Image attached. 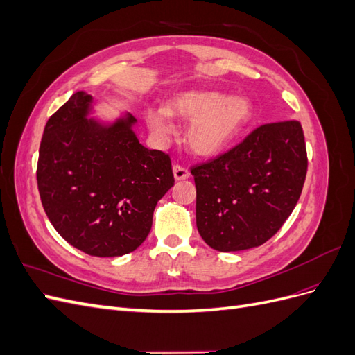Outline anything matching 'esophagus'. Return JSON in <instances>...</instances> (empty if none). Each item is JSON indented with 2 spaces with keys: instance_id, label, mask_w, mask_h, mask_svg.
Masks as SVG:
<instances>
[{
  "instance_id": "esophagus-1",
  "label": "esophagus",
  "mask_w": 355,
  "mask_h": 355,
  "mask_svg": "<svg viewBox=\"0 0 355 355\" xmlns=\"http://www.w3.org/2000/svg\"><path fill=\"white\" fill-rule=\"evenodd\" d=\"M173 175L176 180H182V179H188L189 178V170L180 164H175L173 166Z\"/></svg>"
}]
</instances>
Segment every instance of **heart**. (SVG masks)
I'll list each match as a JSON object with an SVG mask.
<instances>
[{"label": "heart", "mask_w": 355, "mask_h": 355, "mask_svg": "<svg viewBox=\"0 0 355 355\" xmlns=\"http://www.w3.org/2000/svg\"><path fill=\"white\" fill-rule=\"evenodd\" d=\"M170 114L191 120L187 141L192 151L198 155H216L249 127L254 108L241 96L230 98L219 92H188L179 94L167 108L146 111V123L157 136L167 137L175 132Z\"/></svg>", "instance_id": "b5f03b06"}]
</instances>
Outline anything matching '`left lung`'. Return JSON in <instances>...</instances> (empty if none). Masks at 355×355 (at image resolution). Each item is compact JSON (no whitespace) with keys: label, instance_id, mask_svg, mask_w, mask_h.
<instances>
[{"label":"left lung","instance_id":"left-lung-1","mask_svg":"<svg viewBox=\"0 0 355 355\" xmlns=\"http://www.w3.org/2000/svg\"><path fill=\"white\" fill-rule=\"evenodd\" d=\"M306 168L304 130L296 120L262 124L230 151L191 167L202 240L219 252L266 243L293 211Z\"/></svg>","mask_w":355,"mask_h":355}]
</instances>
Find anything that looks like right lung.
<instances>
[{
	"label": "right lung",
	"instance_id": "obj_1",
	"mask_svg": "<svg viewBox=\"0 0 355 355\" xmlns=\"http://www.w3.org/2000/svg\"><path fill=\"white\" fill-rule=\"evenodd\" d=\"M92 96L77 92L42 133L37 184L55 230L75 249L112 257L136 250L157 202L173 187L170 155L139 144L133 115L102 127L87 120Z\"/></svg>",
	"mask_w": 355,
	"mask_h": 355
}]
</instances>
